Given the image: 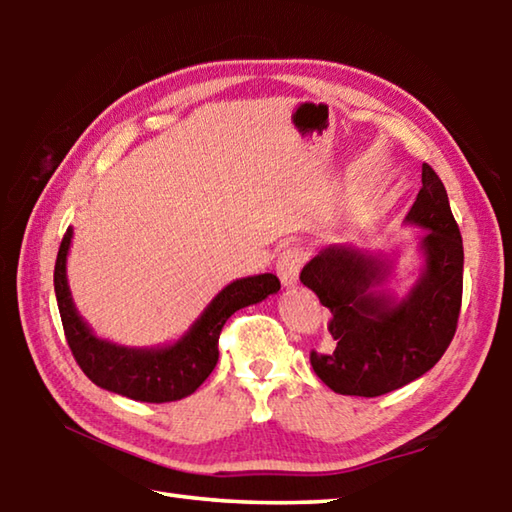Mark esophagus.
I'll use <instances>...</instances> for the list:
<instances>
[{
  "instance_id": "1",
  "label": "esophagus",
  "mask_w": 512,
  "mask_h": 512,
  "mask_svg": "<svg viewBox=\"0 0 512 512\" xmlns=\"http://www.w3.org/2000/svg\"><path fill=\"white\" fill-rule=\"evenodd\" d=\"M302 264H305V250L296 244L287 246L280 255H277L275 268H277V275H280L284 287H293V284L298 282Z\"/></svg>"
}]
</instances>
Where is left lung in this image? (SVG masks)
Returning <instances> with one entry per match:
<instances>
[{
    "instance_id": "obj_1",
    "label": "left lung",
    "mask_w": 512,
    "mask_h": 512,
    "mask_svg": "<svg viewBox=\"0 0 512 512\" xmlns=\"http://www.w3.org/2000/svg\"><path fill=\"white\" fill-rule=\"evenodd\" d=\"M406 221L422 225L427 268L402 302L379 287L386 264L345 246L320 250L300 280L329 309L332 350H311L323 384L341 395L377 397L422 377L452 343L463 300V239L445 185L427 162L422 189Z\"/></svg>"
}]
</instances>
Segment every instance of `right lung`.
<instances>
[{
	"label": "right lung",
	"mask_w": 512,
	"mask_h": 512,
	"mask_svg": "<svg viewBox=\"0 0 512 512\" xmlns=\"http://www.w3.org/2000/svg\"><path fill=\"white\" fill-rule=\"evenodd\" d=\"M69 241L72 228H67L60 241L54 271L58 311L69 350L94 384L137 402H176L192 395L219 361V336L225 320L280 291V280L273 273L244 277L228 284L178 343L160 350H128L97 339L76 314L65 275Z\"/></svg>",
	"instance_id": "right-lung-1"
}]
</instances>
